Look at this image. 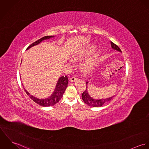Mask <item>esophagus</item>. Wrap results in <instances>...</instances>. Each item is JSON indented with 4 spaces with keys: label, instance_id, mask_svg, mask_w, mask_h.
Returning <instances> with one entry per match:
<instances>
[{
    "label": "esophagus",
    "instance_id": "esophagus-1",
    "mask_svg": "<svg viewBox=\"0 0 149 149\" xmlns=\"http://www.w3.org/2000/svg\"><path fill=\"white\" fill-rule=\"evenodd\" d=\"M77 80V78L75 77V76H73V77H72L71 78H70V81L71 82V83H73V82H74V81H76V80Z\"/></svg>",
    "mask_w": 149,
    "mask_h": 149
}]
</instances>
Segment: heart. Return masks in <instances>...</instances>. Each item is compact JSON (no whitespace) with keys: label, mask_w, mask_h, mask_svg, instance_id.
I'll use <instances>...</instances> for the list:
<instances>
[{"label":"heart","mask_w":149,"mask_h":149,"mask_svg":"<svg viewBox=\"0 0 149 149\" xmlns=\"http://www.w3.org/2000/svg\"><path fill=\"white\" fill-rule=\"evenodd\" d=\"M95 49H96L95 46H92L88 50L85 51V53H84V55L87 56V55H89V54H92L93 52L95 51ZM95 63H96L95 60H94V59H91V60L87 61L83 65L84 69H85L86 71H88V70H91L93 68V66L95 64Z\"/></svg>","instance_id":"1"}]
</instances>
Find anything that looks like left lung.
I'll list each match as a JSON object with an SVG mask.
<instances>
[{
	"mask_svg": "<svg viewBox=\"0 0 149 149\" xmlns=\"http://www.w3.org/2000/svg\"><path fill=\"white\" fill-rule=\"evenodd\" d=\"M111 47H112V49H113L114 50H116L117 51H119L120 52H122L120 49L116 44H115L114 43L111 41ZM88 81H87L86 83V89L84 91V92L82 93V99H83V100L84 101V102L85 103V104H87L89 106L93 107H102L107 102H109L115 96H111L110 97H108L106 99H93L88 93V90H87V88H88L87 84H88Z\"/></svg>",
	"mask_w": 149,
	"mask_h": 149,
	"instance_id": "left-lung-1",
	"label": "left lung"
}]
</instances>
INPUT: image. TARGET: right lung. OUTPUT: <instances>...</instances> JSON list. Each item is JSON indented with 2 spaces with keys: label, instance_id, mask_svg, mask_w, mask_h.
<instances>
[{
  "label": "right lung",
  "instance_id": "right-lung-1",
  "mask_svg": "<svg viewBox=\"0 0 149 149\" xmlns=\"http://www.w3.org/2000/svg\"><path fill=\"white\" fill-rule=\"evenodd\" d=\"M54 36H45L43 37L42 38H41V39L38 40V41L33 43L32 44H31L27 49L26 50L29 49L30 47L37 45L39 43L41 42L43 40H48L50 38L53 37ZM68 79L67 77V76H61L59 78L57 84L56 86V88L54 89V92H53V93L50 96H49L47 98H45V99H38L32 95H31L24 88L23 85V88L24 91L26 92V93H27V95L29 96V97H30L31 99H32L34 102H36V103H37L38 104H40V106L43 107H50L54 106V104H56L57 103H58L60 100L62 98L63 94H64L66 88L68 86Z\"/></svg>",
  "mask_w": 149,
  "mask_h": 149
}]
</instances>
